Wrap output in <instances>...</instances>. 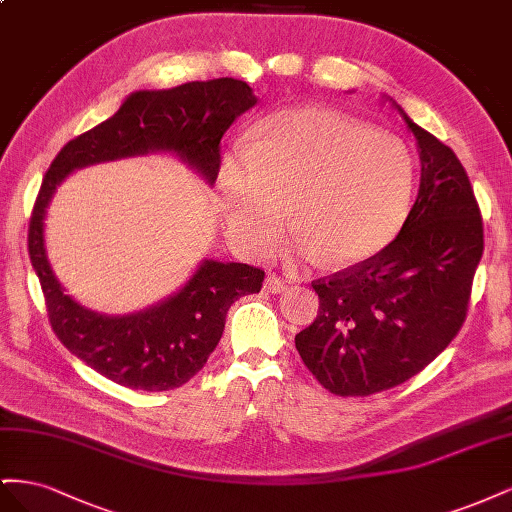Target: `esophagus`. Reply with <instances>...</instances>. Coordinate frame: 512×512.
<instances>
[{"mask_svg": "<svg viewBox=\"0 0 512 512\" xmlns=\"http://www.w3.org/2000/svg\"><path fill=\"white\" fill-rule=\"evenodd\" d=\"M288 286H286V282L282 280V277H277V275H267V280H265V292H269V294H277V292H284Z\"/></svg>", "mask_w": 512, "mask_h": 512, "instance_id": "obj_1", "label": "esophagus"}]
</instances>
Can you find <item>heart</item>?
<instances>
[{"label": "heart", "mask_w": 512, "mask_h": 512, "mask_svg": "<svg viewBox=\"0 0 512 512\" xmlns=\"http://www.w3.org/2000/svg\"><path fill=\"white\" fill-rule=\"evenodd\" d=\"M414 162L399 138L331 108L303 106L258 121L218 170L230 237L256 256L297 232L292 254L327 267L374 258L406 222Z\"/></svg>", "instance_id": "obj_1"}]
</instances>
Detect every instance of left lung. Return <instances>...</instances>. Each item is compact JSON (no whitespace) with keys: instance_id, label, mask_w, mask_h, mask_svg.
Instances as JSON below:
<instances>
[{"instance_id":"1","label":"left lung","mask_w":512,"mask_h":512,"mask_svg":"<svg viewBox=\"0 0 512 512\" xmlns=\"http://www.w3.org/2000/svg\"><path fill=\"white\" fill-rule=\"evenodd\" d=\"M393 106L416 138L418 196L380 254L312 282L318 316L294 337L305 367L339 397L393 389L453 342L485 247L483 218L455 151Z\"/></svg>"}]
</instances>
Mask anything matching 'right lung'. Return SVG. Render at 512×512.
Here are the masks:
<instances>
[{"instance_id": "1", "label": "right lung", "mask_w": 512, "mask_h": 512, "mask_svg": "<svg viewBox=\"0 0 512 512\" xmlns=\"http://www.w3.org/2000/svg\"><path fill=\"white\" fill-rule=\"evenodd\" d=\"M254 104L252 87L228 76L134 91L111 119L66 143L46 170L29 220V260L59 342L100 376L149 393L185 384L218 346L228 307L245 294L260 292L265 271L241 262L203 260L188 284L145 312H91L68 297L46 258L44 215L57 185L74 168L149 151L175 153L213 185L224 132Z\"/></svg>"}]
</instances>
